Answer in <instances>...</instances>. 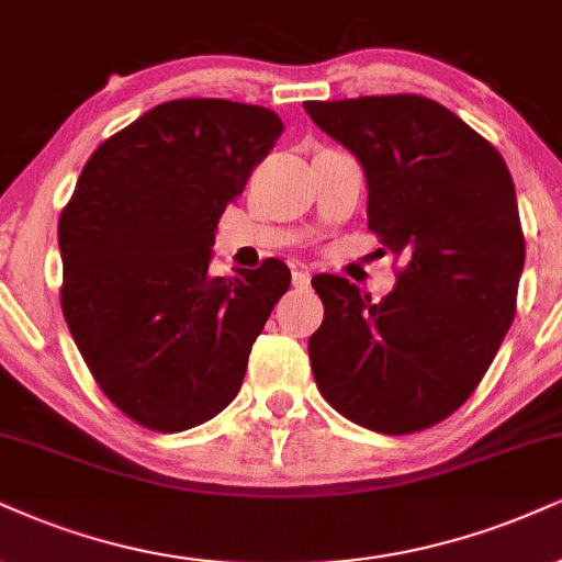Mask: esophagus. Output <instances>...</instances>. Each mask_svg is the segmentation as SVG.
Returning <instances> with one entry per match:
<instances>
[{
    "instance_id": "34e87169",
    "label": "esophagus",
    "mask_w": 562,
    "mask_h": 562,
    "mask_svg": "<svg viewBox=\"0 0 562 562\" xmlns=\"http://www.w3.org/2000/svg\"><path fill=\"white\" fill-rule=\"evenodd\" d=\"M292 283H294V289H307L310 286V273H307V270H294Z\"/></svg>"
}]
</instances>
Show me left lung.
I'll return each mask as SVG.
<instances>
[{
    "instance_id": "8db88e82",
    "label": "left lung",
    "mask_w": 562,
    "mask_h": 562,
    "mask_svg": "<svg viewBox=\"0 0 562 562\" xmlns=\"http://www.w3.org/2000/svg\"><path fill=\"white\" fill-rule=\"evenodd\" d=\"M304 109L364 166L367 228L404 258L378 304L341 276L313 279L317 391L359 427L419 432L472 396L516 317L526 241L514 179L493 143L425 95Z\"/></svg>"
}]
</instances>
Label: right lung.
Returning <instances> with one entry per match:
<instances>
[{
    "label": "right lung",
    "mask_w": 562,
    "mask_h": 562,
    "mask_svg": "<svg viewBox=\"0 0 562 562\" xmlns=\"http://www.w3.org/2000/svg\"><path fill=\"white\" fill-rule=\"evenodd\" d=\"M283 133L226 99L158 103L106 137L61 207V313L124 417L182 432L232 404L292 273L268 258L213 276L221 213Z\"/></svg>",
    "instance_id": "add662e5"
}]
</instances>
